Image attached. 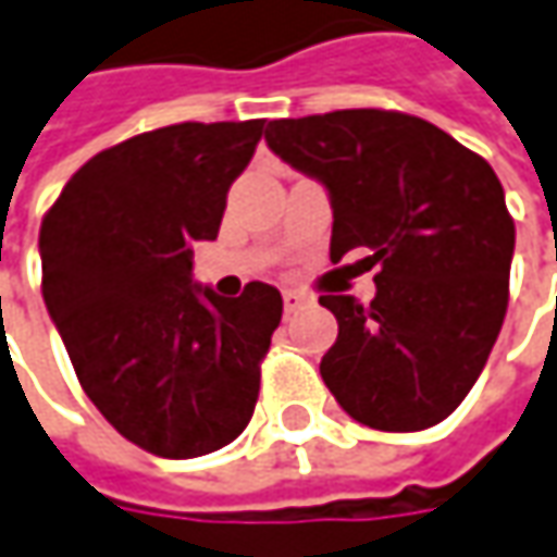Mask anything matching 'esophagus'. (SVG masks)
<instances>
[{
    "mask_svg": "<svg viewBox=\"0 0 557 557\" xmlns=\"http://www.w3.org/2000/svg\"><path fill=\"white\" fill-rule=\"evenodd\" d=\"M308 302H311V299H308L305 293H299V289H286V293H283V308H286L289 314H293V311H299V308H305Z\"/></svg>",
    "mask_w": 557,
    "mask_h": 557,
    "instance_id": "esophagus-1",
    "label": "esophagus"
}]
</instances>
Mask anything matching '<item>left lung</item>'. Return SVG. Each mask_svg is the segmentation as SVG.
Segmentation results:
<instances>
[{
	"label": "left lung",
	"mask_w": 557,
	"mask_h": 557,
	"mask_svg": "<svg viewBox=\"0 0 557 557\" xmlns=\"http://www.w3.org/2000/svg\"><path fill=\"white\" fill-rule=\"evenodd\" d=\"M333 206L330 258L368 249L376 296H321L339 336L326 389L358 423L411 433L446 421L496 346L508 311L515 221L486 158L436 124L383 109L280 117L264 131Z\"/></svg>",
	"instance_id": "8db88e82"
}]
</instances>
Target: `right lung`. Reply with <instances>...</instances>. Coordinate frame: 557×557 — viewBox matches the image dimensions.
<instances>
[{
    "instance_id": "add662e5",
    "label": "right lung",
    "mask_w": 557,
    "mask_h": 557,
    "mask_svg": "<svg viewBox=\"0 0 557 557\" xmlns=\"http://www.w3.org/2000/svg\"><path fill=\"white\" fill-rule=\"evenodd\" d=\"M264 121L171 124L92 156L39 227L42 299L89 401L134 446L199 458L252 421L283 314L268 283L193 286Z\"/></svg>"
}]
</instances>
